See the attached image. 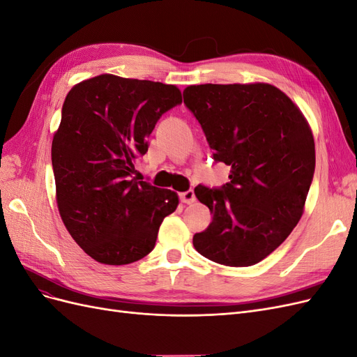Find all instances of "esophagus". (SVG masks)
<instances>
[{"label":"esophagus","instance_id":"obj_1","mask_svg":"<svg viewBox=\"0 0 357 357\" xmlns=\"http://www.w3.org/2000/svg\"><path fill=\"white\" fill-rule=\"evenodd\" d=\"M180 201L185 204H192L193 201H195V193H193V190L183 192V193H180Z\"/></svg>","mask_w":357,"mask_h":357}]
</instances>
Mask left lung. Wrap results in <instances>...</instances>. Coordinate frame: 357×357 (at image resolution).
Returning <instances> with one entry per match:
<instances>
[{
    "label": "left lung",
    "instance_id": "8db88e82",
    "mask_svg": "<svg viewBox=\"0 0 357 357\" xmlns=\"http://www.w3.org/2000/svg\"><path fill=\"white\" fill-rule=\"evenodd\" d=\"M183 96L214 159L231 167V181L222 189L195 188L213 220L193 235V247L226 266L261 262L304 213L316 167L307 119L269 83L192 84Z\"/></svg>",
    "mask_w": 357,
    "mask_h": 357
}]
</instances>
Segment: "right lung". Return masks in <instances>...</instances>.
I'll list each match as a JSON object with an SVG mask.
<instances>
[{"label": "right lung", "mask_w": 357, "mask_h": 357, "mask_svg": "<svg viewBox=\"0 0 357 357\" xmlns=\"http://www.w3.org/2000/svg\"><path fill=\"white\" fill-rule=\"evenodd\" d=\"M181 102L174 84L101 74L73 86L52 142L56 204L67 231L104 265L153 250L178 195L131 178L159 117Z\"/></svg>", "instance_id": "right-lung-1"}]
</instances>
